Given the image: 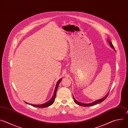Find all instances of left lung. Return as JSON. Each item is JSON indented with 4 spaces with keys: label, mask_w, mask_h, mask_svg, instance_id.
Segmentation results:
<instances>
[{
    "label": "left lung",
    "mask_w": 128,
    "mask_h": 128,
    "mask_svg": "<svg viewBox=\"0 0 128 128\" xmlns=\"http://www.w3.org/2000/svg\"><path fill=\"white\" fill-rule=\"evenodd\" d=\"M108 43L109 44V45H110V47H112L113 49H114V46H113L112 42L110 40H108ZM108 94L106 96H105L104 98H102V99H101L96 100V101H94V102H92V103H88V104H87V103H81V102H80L78 101L77 100H76L75 99V98H74V96H73V98H74V100L75 103H76V104H77L78 105H80V106H92V105H96V104H98V103H100V102L103 101L107 98V97L108 96Z\"/></svg>",
    "instance_id": "left-lung-1"
}]
</instances>
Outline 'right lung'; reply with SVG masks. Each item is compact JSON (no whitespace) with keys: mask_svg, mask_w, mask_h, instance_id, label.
<instances>
[{"mask_svg":"<svg viewBox=\"0 0 128 128\" xmlns=\"http://www.w3.org/2000/svg\"><path fill=\"white\" fill-rule=\"evenodd\" d=\"M62 79H60L58 82H57V84H56V87H55V88H54V94H53V96L52 97V98L48 101L47 102L44 103V104H40V105H37V104H29V103H28L27 102H25L26 103L28 104H29L32 106H34V107H38V108H44V107H48L51 105H52L53 104V103L54 102V99H55V98H56V92H57V88H58V87L59 86V84L60 82L61 81Z\"/></svg>","mask_w":128,"mask_h":128,"instance_id":"obj_1","label":"right lung"}]
</instances>
